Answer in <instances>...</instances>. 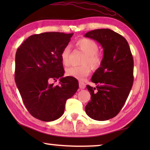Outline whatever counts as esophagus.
I'll use <instances>...</instances> for the list:
<instances>
[{"label": "esophagus", "instance_id": "obj_1", "mask_svg": "<svg viewBox=\"0 0 150 150\" xmlns=\"http://www.w3.org/2000/svg\"><path fill=\"white\" fill-rule=\"evenodd\" d=\"M86 87V85L84 83H79V87L81 88V89H85Z\"/></svg>", "mask_w": 150, "mask_h": 150}]
</instances>
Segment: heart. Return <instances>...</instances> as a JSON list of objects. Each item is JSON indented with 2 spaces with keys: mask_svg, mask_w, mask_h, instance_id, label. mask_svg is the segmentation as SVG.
Here are the masks:
<instances>
[{
  "mask_svg": "<svg viewBox=\"0 0 150 150\" xmlns=\"http://www.w3.org/2000/svg\"><path fill=\"white\" fill-rule=\"evenodd\" d=\"M77 48L85 54L83 57L81 66H71L67 67L65 70V74L79 80L84 81L88 76L91 71V67L98 68L102 63V57L98 53L99 46L97 43L91 39L83 38L78 40L76 43ZM71 48L69 45L65 46L61 52V59L63 65L65 66L69 65V55H70Z\"/></svg>",
  "mask_w": 150,
  "mask_h": 150,
  "instance_id": "heart-1",
  "label": "heart"
}]
</instances>
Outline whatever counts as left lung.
I'll return each instance as SVG.
<instances>
[{
    "mask_svg": "<svg viewBox=\"0 0 150 150\" xmlns=\"http://www.w3.org/2000/svg\"><path fill=\"white\" fill-rule=\"evenodd\" d=\"M85 37L97 41L104 50L102 64L91 79L96 87L87 86L91 100L85 112L93 120H110L120 112L132 89V54L126 39L108 28L91 30Z\"/></svg>",
    "mask_w": 150,
    "mask_h": 150,
    "instance_id": "obj_1",
    "label": "left lung"
}]
</instances>
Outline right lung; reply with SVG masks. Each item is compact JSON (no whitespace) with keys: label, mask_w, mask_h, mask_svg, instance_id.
I'll use <instances>...</instances> for the list:
<instances>
[{"label":"right lung","mask_w":150,"mask_h":150,"mask_svg":"<svg viewBox=\"0 0 150 150\" xmlns=\"http://www.w3.org/2000/svg\"><path fill=\"white\" fill-rule=\"evenodd\" d=\"M74 33L46 32L33 35L18 48L15 81L26 109L33 117L52 122L62 116L66 100L74 95L79 83L64 74L61 52ZM60 79L59 86L49 82Z\"/></svg>","instance_id":"right-lung-1"}]
</instances>
